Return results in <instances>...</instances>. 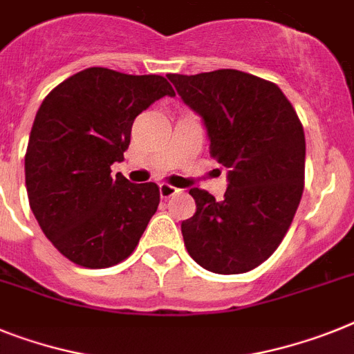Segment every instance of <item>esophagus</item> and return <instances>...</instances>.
Masks as SVG:
<instances>
[{"mask_svg":"<svg viewBox=\"0 0 354 354\" xmlns=\"http://www.w3.org/2000/svg\"><path fill=\"white\" fill-rule=\"evenodd\" d=\"M178 192L176 187L169 185V183H160V196H162L163 200H167L171 196H174Z\"/></svg>","mask_w":354,"mask_h":354,"instance_id":"1","label":"esophagus"}]
</instances>
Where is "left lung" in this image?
<instances>
[{
    "mask_svg": "<svg viewBox=\"0 0 354 354\" xmlns=\"http://www.w3.org/2000/svg\"><path fill=\"white\" fill-rule=\"evenodd\" d=\"M167 77L203 118L210 156L228 171L221 201L198 187L189 191L196 212L182 221L187 252L209 272H250L277 250L301 203V120L277 84L245 71Z\"/></svg>",
    "mask_w": 354,
    "mask_h": 354,
    "instance_id": "obj_1",
    "label": "left lung"
}]
</instances>
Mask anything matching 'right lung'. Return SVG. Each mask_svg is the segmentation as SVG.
Returning a JSON list of instances; mask_svg holds the SVG:
<instances>
[{
  "mask_svg": "<svg viewBox=\"0 0 354 354\" xmlns=\"http://www.w3.org/2000/svg\"><path fill=\"white\" fill-rule=\"evenodd\" d=\"M174 90L160 75L86 68L41 104L25 154L30 209L71 263L108 268L133 254L160 203L158 185L131 183L124 160L135 118Z\"/></svg>",
  "mask_w": 354,
  "mask_h": 354,
  "instance_id": "right-lung-1",
  "label": "right lung"
}]
</instances>
